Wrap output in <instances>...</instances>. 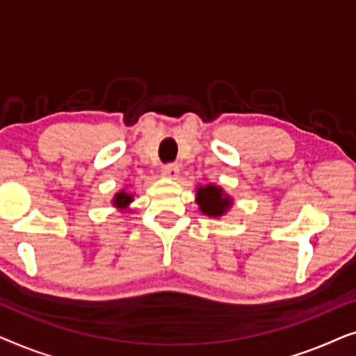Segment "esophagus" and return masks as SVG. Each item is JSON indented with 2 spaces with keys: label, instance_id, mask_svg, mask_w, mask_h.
Masks as SVG:
<instances>
[{
  "label": "esophagus",
  "instance_id": "34e87169",
  "mask_svg": "<svg viewBox=\"0 0 356 356\" xmlns=\"http://www.w3.org/2000/svg\"><path fill=\"white\" fill-rule=\"evenodd\" d=\"M162 175L165 178H170V179H177L178 175H179V167L177 163H167L165 167L162 168Z\"/></svg>",
  "mask_w": 356,
  "mask_h": 356
}]
</instances>
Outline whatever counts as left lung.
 Instances as JSON below:
<instances>
[{
  "label": "left lung",
  "mask_w": 356,
  "mask_h": 356,
  "mask_svg": "<svg viewBox=\"0 0 356 356\" xmlns=\"http://www.w3.org/2000/svg\"><path fill=\"white\" fill-rule=\"evenodd\" d=\"M197 204L201 211L206 216L218 217L230 207V197L223 196L222 189L213 186V184H207L206 188L197 189Z\"/></svg>",
  "instance_id": "1"
}]
</instances>
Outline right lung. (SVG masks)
Returning a JSON list of instances; mask_svg holds the SVG:
<instances>
[{"mask_svg": "<svg viewBox=\"0 0 356 356\" xmlns=\"http://www.w3.org/2000/svg\"><path fill=\"white\" fill-rule=\"evenodd\" d=\"M131 197L129 194H126V193H118L115 196V206H118V207H124V206H128V204L131 202Z\"/></svg>", "mask_w": 356, "mask_h": 356, "instance_id": "1", "label": "right lung"}]
</instances>
